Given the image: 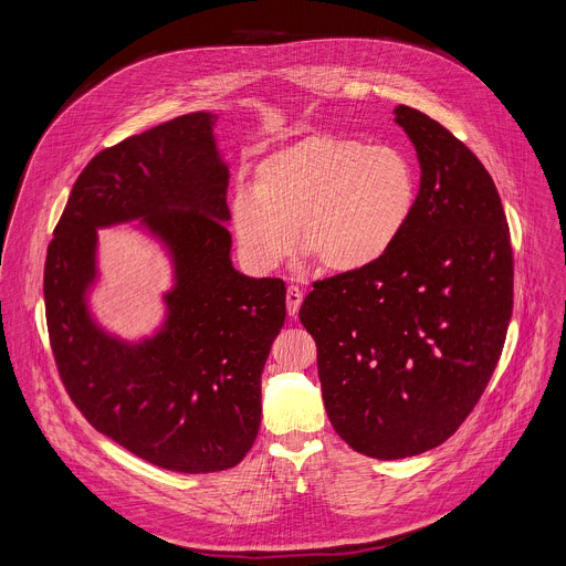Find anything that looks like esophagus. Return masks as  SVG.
Segmentation results:
<instances>
[{"instance_id":"1","label":"esophagus","mask_w":566,"mask_h":566,"mask_svg":"<svg viewBox=\"0 0 566 566\" xmlns=\"http://www.w3.org/2000/svg\"><path fill=\"white\" fill-rule=\"evenodd\" d=\"M302 300H304V293H302V289L300 286H295V284H291L289 289H286V311H289V315H297V311H300V306H302Z\"/></svg>"}]
</instances>
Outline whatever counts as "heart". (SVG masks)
<instances>
[{
	"mask_svg": "<svg viewBox=\"0 0 566 566\" xmlns=\"http://www.w3.org/2000/svg\"><path fill=\"white\" fill-rule=\"evenodd\" d=\"M419 181L410 158L389 145L313 134L269 154L253 186L230 203L237 249L253 271L280 266L297 241L329 273L380 262L410 226Z\"/></svg>",
	"mask_w": 566,
	"mask_h": 566,
	"instance_id": "obj_1",
	"label": "heart"
}]
</instances>
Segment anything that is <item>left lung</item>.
<instances>
[{
	"mask_svg": "<svg viewBox=\"0 0 566 566\" xmlns=\"http://www.w3.org/2000/svg\"><path fill=\"white\" fill-rule=\"evenodd\" d=\"M394 116L421 164L410 226L369 269L313 282L300 308L329 421L374 459L421 454L459 430L513 313L511 230L489 170L428 114Z\"/></svg>",
	"mask_w": 566,
	"mask_h": 566,
	"instance_id": "8db88e82",
	"label": "left lung"
}]
</instances>
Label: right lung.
Masks as SVG:
<instances>
[{
	"mask_svg": "<svg viewBox=\"0 0 566 566\" xmlns=\"http://www.w3.org/2000/svg\"><path fill=\"white\" fill-rule=\"evenodd\" d=\"M214 116L195 112L96 154L80 172L44 264L46 327L60 380L105 437L175 472L237 465L262 419V369L284 327L280 277L232 269L228 168ZM143 218L178 271L164 333L138 346L107 337L88 317L95 228Z\"/></svg>",
	"mask_w": 566,
	"mask_h": 566,
	"instance_id": "obj_1",
	"label": "right lung"
}]
</instances>
